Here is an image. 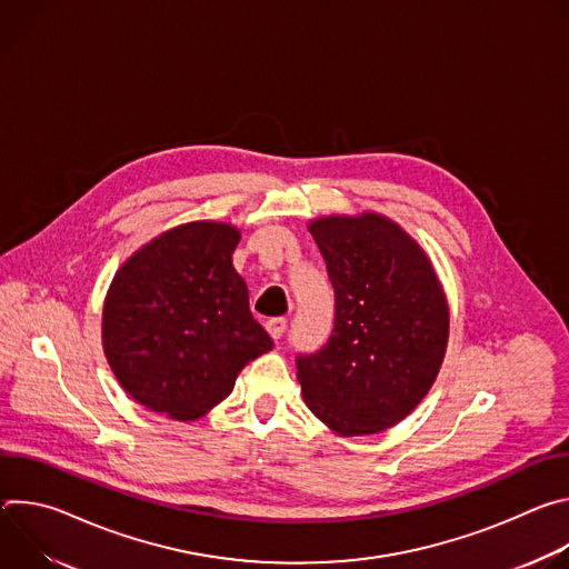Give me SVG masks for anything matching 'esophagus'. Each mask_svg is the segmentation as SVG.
<instances>
[{"mask_svg":"<svg viewBox=\"0 0 569 569\" xmlns=\"http://www.w3.org/2000/svg\"><path fill=\"white\" fill-rule=\"evenodd\" d=\"M266 331L270 333L272 340H279V338L283 336V331H286V319H283V317H272V319H268V321H266Z\"/></svg>","mask_w":569,"mask_h":569,"instance_id":"1","label":"esophagus"}]
</instances>
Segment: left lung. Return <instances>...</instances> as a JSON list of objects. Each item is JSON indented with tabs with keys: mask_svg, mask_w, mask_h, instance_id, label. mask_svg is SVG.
<instances>
[{
	"mask_svg": "<svg viewBox=\"0 0 569 569\" xmlns=\"http://www.w3.org/2000/svg\"><path fill=\"white\" fill-rule=\"evenodd\" d=\"M336 288L327 347L297 358L308 410L340 437L393 428L426 398L446 358L450 310L432 261L382 213L310 220Z\"/></svg>",
	"mask_w": 569,
	"mask_h": 569,
	"instance_id": "obj_1",
	"label": "left lung"
}]
</instances>
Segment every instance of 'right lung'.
Here are the masks:
<instances>
[{"label":"right lung","instance_id":"1","mask_svg":"<svg viewBox=\"0 0 569 569\" xmlns=\"http://www.w3.org/2000/svg\"><path fill=\"white\" fill-rule=\"evenodd\" d=\"M238 240L231 222L193 220L161 231L117 270L103 301V353L150 412L204 417L240 369L272 349L231 263Z\"/></svg>","mask_w":569,"mask_h":569}]
</instances>
